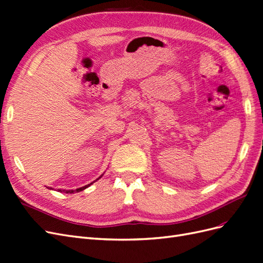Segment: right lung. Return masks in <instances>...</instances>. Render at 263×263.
Returning <instances> with one entry per match:
<instances>
[{
  "label": "right lung",
  "mask_w": 263,
  "mask_h": 263,
  "mask_svg": "<svg viewBox=\"0 0 263 263\" xmlns=\"http://www.w3.org/2000/svg\"><path fill=\"white\" fill-rule=\"evenodd\" d=\"M100 177H102V175H101ZM100 177H99V178H100ZM99 178H98V179H99ZM95 182H96V180H95ZM91 184H92V183H91ZM91 184H88V185H86V186H84V187H80V188H77L76 190H62V189H59V192H61V193H62V192H65L66 194H73L74 192H77V193H78V192H81V190H84V189H86L87 187H89V186H90V185H91Z\"/></svg>",
  "instance_id": "1"
}]
</instances>
